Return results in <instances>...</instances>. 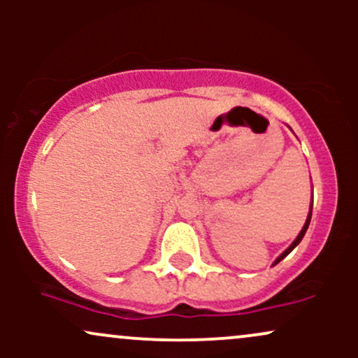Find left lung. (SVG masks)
<instances>
[{
	"label": "left lung",
	"mask_w": 358,
	"mask_h": 358,
	"mask_svg": "<svg viewBox=\"0 0 358 358\" xmlns=\"http://www.w3.org/2000/svg\"><path fill=\"white\" fill-rule=\"evenodd\" d=\"M311 210H313V203H311L310 213H308V217H306V222H305V225H303L301 232H299V234H298V237H296V239H294V241H293V244H291V245H289V248H287V249L285 250V252H282V254H281V256H279V257L276 259V261H274V264H273V266H276L279 261H282V259H285V257L287 256V254H289V252H291V250H293V249H294V248H296V245L299 244V242H301V239H303V236H305V232L308 231V225H310V220H311Z\"/></svg>",
	"instance_id": "1"
}]
</instances>
